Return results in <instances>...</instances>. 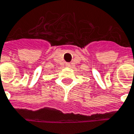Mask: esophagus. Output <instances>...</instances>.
I'll use <instances>...</instances> for the list:
<instances>
[{
  "label": "esophagus",
  "instance_id": "34e87169",
  "mask_svg": "<svg viewBox=\"0 0 134 134\" xmlns=\"http://www.w3.org/2000/svg\"><path fill=\"white\" fill-rule=\"evenodd\" d=\"M66 65H67V67H69V66H70V64H67Z\"/></svg>",
  "mask_w": 134,
  "mask_h": 134
}]
</instances>
